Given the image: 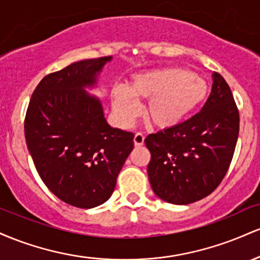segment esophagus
<instances>
[{"label":"esophagus","instance_id":"obj_1","mask_svg":"<svg viewBox=\"0 0 260 260\" xmlns=\"http://www.w3.org/2000/svg\"><path fill=\"white\" fill-rule=\"evenodd\" d=\"M144 144V134L143 133H136V136H134V145L136 147H140V145Z\"/></svg>","mask_w":260,"mask_h":260}]
</instances>
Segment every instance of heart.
Listing matches in <instances>:
<instances>
[{
	"label": "heart",
	"instance_id": "b5f03b06",
	"mask_svg": "<svg viewBox=\"0 0 260 260\" xmlns=\"http://www.w3.org/2000/svg\"><path fill=\"white\" fill-rule=\"evenodd\" d=\"M208 95L204 79L186 68L168 67L134 76L127 89L112 91V107L121 124H129L139 113L136 99L148 100L145 116L161 129L183 122Z\"/></svg>",
	"mask_w": 260,
	"mask_h": 260
}]
</instances>
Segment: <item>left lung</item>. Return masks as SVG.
<instances>
[{"instance_id":"left-lung-1","label":"left lung","mask_w":260,"mask_h":260,"mask_svg":"<svg viewBox=\"0 0 260 260\" xmlns=\"http://www.w3.org/2000/svg\"><path fill=\"white\" fill-rule=\"evenodd\" d=\"M240 113L221 74L201 112L177 126L149 134L148 176L154 193L171 204H190L213 193L234 156Z\"/></svg>"}]
</instances>
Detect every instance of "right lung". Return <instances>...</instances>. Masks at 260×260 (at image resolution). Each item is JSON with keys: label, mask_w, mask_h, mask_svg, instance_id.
Segmentation results:
<instances>
[{"label": "right lung", "mask_w": 260, "mask_h": 260, "mask_svg": "<svg viewBox=\"0 0 260 260\" xmlns=\"http://www.w3.org/2000/svg\"><path fill=\"white\" fill-rule=\"evenodd\" d=\"M111 56L83 59L45 76L31 95L24 133L39 176L57 198L90 209L105 203L133 150L134 134L112 128L84 90Z\"/></svg>", "instance_id": "obj_1"}]
</instances>
